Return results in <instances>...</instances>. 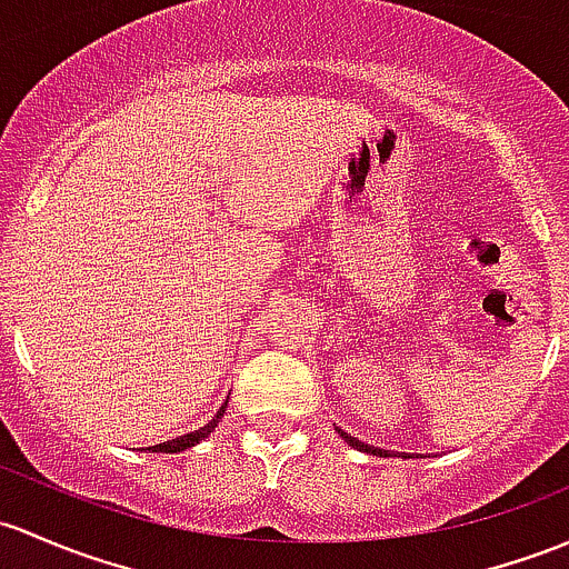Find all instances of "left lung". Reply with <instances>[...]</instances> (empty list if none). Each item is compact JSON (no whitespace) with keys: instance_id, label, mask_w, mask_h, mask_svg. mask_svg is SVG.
Segmentation results:
<instances>
[{"instance_id":"8db88e82","label":"left lung","mask_w":569,"mask_h":569,"mask_svg":"<svg viewBox=\"0 0 569 569\" xmlns=\"http://www.w3.org/2000/svg\"><path fill=\"white\" fill-rule=\"evenodd\" d=\"M341 437H345V442H347V445H352V448H358V450H366V453H375V448H369V445L358 442L356 437H347V433H341Z\"/></svg>"}]
</instances>
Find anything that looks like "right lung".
I'll use <instances>...</instances> for the list:
<instances>
[{"label":"right lung","mask_w":569,"mask_h":569,"mask_svg":"<svg viewBox=\"0 0 569 569\" xmlns=\"http://www.w3.org/2000/svg\"><path fill=\"white\" fill-rule=\"evenodd\" d=\"M224 407L228 405H222L219 407V412L213 415V420H209V423L203 426V429H198V431H189V433H184V437H176V439H168V442H160V445H154V448H149L151 453H181V450H187V448H194V445L198 442H203L206 437H209V433L217 429V423L219 420H222V415H224Z\"/></svg>","instance_id":"add662e5"}]
</instances>
